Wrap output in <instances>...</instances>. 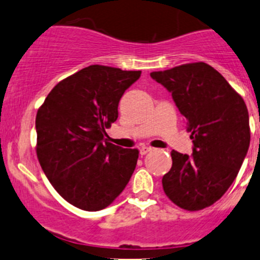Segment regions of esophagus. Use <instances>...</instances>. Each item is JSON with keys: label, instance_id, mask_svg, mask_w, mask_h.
<instances>
[{"label": "esophagus", "instance_id": "esophagus-1", "mask_svg": "<svg viewBox=\"0 0 260 260\" xmlns=\"http://www.w3.org/2000/svg\"><path fill=\"white\" fill-rule=\"evenodd\" d=\"M151 151H152L151 147H147V146H143V147H141V148H140L141 156H145V154H147L148 152H151Z\"/></svg>", "mask_w": 260, "mask_h": 260}]
</instances>
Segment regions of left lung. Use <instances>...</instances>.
Segmentation results:
<instances>
[{"label": "left lung", "instance_id": "8db88e82", "mask_svg": "<svg viewBox=\"0 0 260 260\" xmlns=\"http://www.w3.org/2000/svg\"><path fill=\"white\" fill-rule=\"evenodd\" d=\"M151 78L171 93L186 118L192 154L171 152L172 167L162 179L167 198L188 211L216 203L234 182L250 143L243 98L217 70L191 62Z\"/></svg>", "mask_w": 260, "mask_h": 260}]
</instances>
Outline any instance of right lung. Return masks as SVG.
Returning <instances> with one entry per match:
<instances>
[{
    "label": "right lung",
    "instance_id": "add662e5",
    "mask_svg": "<svg viewBox=\"0 0 260 260\" xmlns=\"http://www.w3.org/2000/svg\"><path fill=\"white\" fill-rule=\"evenodd\" d=\"M141 72L90 65L52 88L36 114L39 162L50 183L81 210L107 208L124 190L138 149L108 142L106 128Z\"/></svg>",
    "mask_w": 260,
    "mask_h": 260
}]
</instances>
